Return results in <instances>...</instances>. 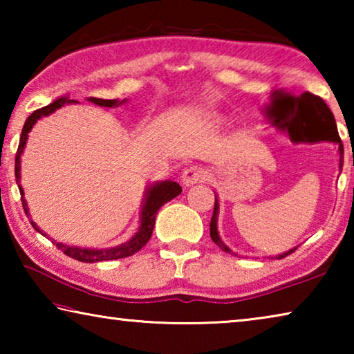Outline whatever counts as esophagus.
<instances>
[{
	"label": "esophagus",
	"instance_id": "34e87169",
	"mask_svg": "<svg viewBox=\"0 0 354 354\" xmlns=\"http://www.w3.org/2000/svg\"><path fill=\"white\" fill-rule=\"evenodd\" d=\"M207 178V171L205 167L201 165H192L189 169H185L181 175L183 179V184L184 185H194L196 183H201V181H206Z\"/></svg>",
	"mask_w": 354,
	"mask_h": 354
}]
</instances>
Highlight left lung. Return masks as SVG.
Masks as SVG:
<instances>
[{"instance_id":"1","label":"left lung","mask_w":354,"mask_h":354,"mask_svg":"<svg viewBox=\"0 0 354 354\" xmlns=\"http://www.w3.org/2000/svg\"><path fill=\"white\" fill-rule=\"evenodd\" d=\"M268 113L273 117V124L279 129L289 131L290 137L297 139H309V140H328L337 142L339 151L344 154L342 140H340L337 127H335V120L331 109L323 101L319 95L310 92H303L301 95H284L274 93V100ZM340 169H342V158H340ZM217 214H218V203L215 198L214 214L211 218V239L226 253H231V250L221 242V239L217 232ZM297 248H293L287 253L278 256L279 259L292 254Z\"/></svg>"}]
</instances>
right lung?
Returning a JSON list of instances; mask_svg holds the SVG:
<instances>
[{
  "instance_id": "right-lung-1",
  "label": "right lung",
  "mask_w": 354,
  "mask_h": 354,
  "mask_svg": "<svg viewBox=\"0 0 354 354\" xmlns=\"http://www.w3.org/2000/svg\"><path fill=\"white\" fill-rule=\"evenodd\" d=\"M88 100H91L92 103L103 106V107H112L118 103L117 100H101V98H88ZM71 101L73 100H68L67 97H61L56 101H53L51 104L41 107V109L34 111L31 115L26 118L25 127H23V131H21L19 149H17V154H15V178L19 179V181H20V156L23 153V148H25L28 134H29V131L32 129L34 123L37 122L40 117L50 115V113L59 109V107H62L65 103H71ZM19 189L21 194L23 209H25V212L28 214V205H26V201L23 200V190L20 185H19ZM181 192H183L181 185H179L178 183H173V181H165V183L153 185V187L147 192V200H145V205H143V209H142V221H140L139 231L136 232V236L131 239L128 243L120 245V247L111 248V250H84V248H76V247H67V245L55 242L56 247L59 250H62L64 254H67L70 257H73V259L81 261V262H101V261H112V259H122V257H128L131 254L137 253V251H139L143 245L149 241V237H151V234H153L156 214H158L159 209L162 207L167 201H170L175 198V196H178ZM31 225L34 226V230L41 232L39 230V226L35 225L34 221H31ZM41 234H44V232H41Z\"/></svg>"
}]
</instances>
